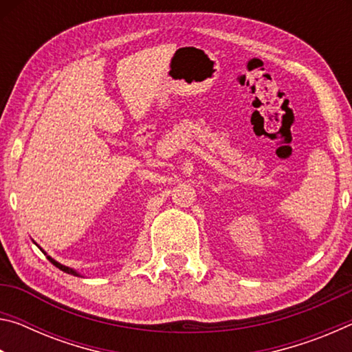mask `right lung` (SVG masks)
I'll list each match as a JSON object with an SVG mask.
<instances>
[{
  "instance_id": "1",
  "label": "right lung",
  "mask_w": 352,
  "mask_h": 352,
  "mask_svg": "<svg viewBox=\"0 0 352 352\" xmlns=\"http://www.w3.org/2000/svg\"><path fill=\"white\" fill-rule=\"evenodd\" d=\"M40 250H41V248H40ZM41 252H43V250H41ZM43 253H45V252H43ZM45 254H46V253H45ZM46 258H47V259H50V261L52 262V264H54V265L57 267V269H60L62 272H65V273H69V275H74V276H80V275H79V273H77L76 270H73V269H69V267H67V265H62V264H60V262H57L56 259H52V258H51V256H46Z\"/></svg>"
}]
</instances>
